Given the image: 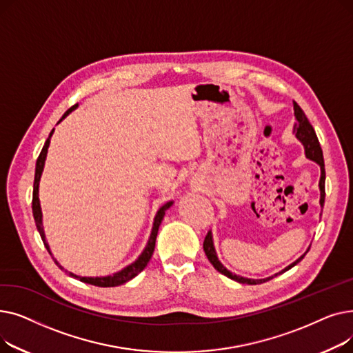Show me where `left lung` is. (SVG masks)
<instances>
[{"label":"left lung","mask_w":353,"mask_h":353,"mask_svg":"<svg viewBox=\"0 0 353 353\" xmlns=\"http://www.w3.org/2000/svg\"><path fill=\"white\" fill-rule=\"evenodd\" d=\"M293 110H294V116H296V123L293 125V133L296 136V139H298L303 147H305V156L306 159L312 160L316 163L319 167H321V180H319V190H321V208L323 209V205H325V179H326V174H325V161H323V153H322V148H321V144H319V140L316 137V133H314V130L312 127V124L309 123L307 117L305 116L303 110L298 105V103H293ZM203 249H205V253L208 256V259L210 261V263L213 265V268L220 272L221 274L228 276L229 279L232 281H236L239 283H248V285H259V283H265L270 279H273L274 276L277 274H282L285 273L286 270L292 269L293 266L298 265L302 259L305 257V254L309 252L310 246L307 248V250L299 257L296 259V261L293 263H290L289 266H286L283 270L277 272L269 277H265V279H249V277H243V276H239V274H234L232 273L230 270H228L223 265H221V262L219 261V257L216 254V249H214V243H213V234L212 232L208 233L206 239H205V243H203Z\"/></svg>","instance_id":"obj_1"}]
</instances>
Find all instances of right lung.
<instances>
[{
    "label": "right lung",
    "mask_w": 353,
    "mask_h": 353,
    "mask_svg": "<svg viewBox=\"0 0 353 353\" xmlns=\"http://www.w3.org/2000/svg\"><path fill=\"white\" fill-rule=\"evenodd\" d=\"M79 107V104L70 107L64 116L61 117L60 121H63V119H65L71 111H74ZM59 121V123H60ZM54 133V130H51V133L43 147V150L39 156V159H37V163H35V176H34V190H32V216H34V220H35V226H37V230H39L41 239H43V243L46 246V249L48 250V253L52 256L51 250H50V246L47 243L46 240V233H44V229H43V212H41V206H40V199H39V188H40V179H41V174H43V170H44V163H46V157H47V152H48V145H50V140H51V136ZM173 206V200L164 203V205L157 210L156 213V217H154V221H153V228H152V233H150V237H148V242L144 248V250L141 252V254L136 259V261L133 263H130L128 266H125L124 269L113 273V274H108V276H96V277H88V276H79V274H74L71 272H68L72 277H77L79 281L84 282V283H90V285H94V286H100V288H113V286H120L128 281H132L133 277H136L148 263V261L152 259V254L154 252V246H156V237H157V232H159V226L161 223V220L165 214V210L170 209ZM54 259V257H52ZM54 262L57 263L60 266V269L64 270V268L55 261ZM67 272V270H65Z\"/></svg>",
    "instance_id": "obj_1"
}]
</instances>
